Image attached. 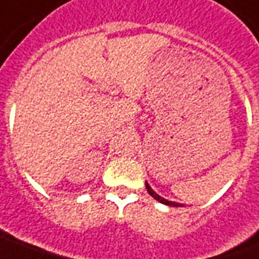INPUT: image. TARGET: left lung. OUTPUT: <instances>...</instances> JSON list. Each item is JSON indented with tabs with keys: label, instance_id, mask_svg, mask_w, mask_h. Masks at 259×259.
Returning a JSON list of instances; mask_svg holds the SVG:
<instances>
[{
	"label": "left lung",
	"instance_id": "8db88e82",
	"mask_svg": "<svg viewBox=\"0 0 259 259\" xmlns=\"http://www.w3.org/2000/svg\"><path fill=\"white\" fill-rule=\"evenodd\" d=\"M146 184V190H148V192H149V195H152V197L155 198L156 201H159V202H162L164 203V205H168V206H179V203H176V202H171V201H167V199H164V198H162L160 195H157L152 188L149 187V184L148 183H145Z\"/></svg>",
	"mask_w": 259,
	"mask_h": 259
}]
</instances>
